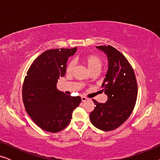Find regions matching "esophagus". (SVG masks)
Segmentation results:
<instances>
[{
	"label": "esophagus",
	"mask_w": 160,
	"mask_h": 160,
	"mask_svg": "<svg viewBox=\"0 0 160 160\" xmlns=\"http://www.w3.org/2000/svg\"><path fill=\"white\" fill-rule=\"evenodd\" d=\"M81 98H82V102H85L87 100V98L86 97H84V96H82Z\"/></svg>",
	"instance_id": "obj_1"
}]
</instances>
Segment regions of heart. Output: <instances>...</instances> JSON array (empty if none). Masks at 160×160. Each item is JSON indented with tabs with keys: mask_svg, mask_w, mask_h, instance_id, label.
Returning <instances> with one entry per match:
<instances>
[{
	"mask_svg": "<svg viewBox=\"0 0 160 160\" xmlns=\"http://www.w3.org/2000/svg\"><path fill=\"white\" fill-rule=\"evenodd\" d=\"M82 60L92 73H98L103 66V60L101 57L96 55V54H89V55L85 56L83 58ZM75 65L76 62L74 60H70L67 63L66 67H65V73L67 75L71 76L73 73Z\"/></svg>",
	"mask_w": 160,
	"mask_h": 160,
	"instance_id": "obj_1",
	"label": "heart"
}]
</instances>
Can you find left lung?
<instances>
[{"label":"left lung","mask_w":160,"mask_h":160,"mask_svg":"<svg viewBox=\"0 0 160 160\" xmlns=\"http://www.w3.org/2000/svg\"><path fill=\"white\" fill-rule=\"evenodd\" d=\"M97 48L108 59V70L102 84L108 100L100 103L92 99L95 106L89 117L97 128L111 131L122 125L132 113L137 100V80L132 65L121 52L110 45Z\"/></svg>","instance_id":"8db88e82"}]
</instances>
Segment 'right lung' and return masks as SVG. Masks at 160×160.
Masks as SVG:
<instances>
[{
    "instance_id": "add662e5",
    "label": "right lung",
    "mask_w": 160,
    "mask_h": 160,
    "mask_svg": "<svg viewBox=\"0 0 160 160\" xmlns=\"http://www.w3.org/2000/svg\"><path fill=\"white\" fill-rule=\"evenodd\" d=\"M73 49L47 50L33 61L22 85L25 110L36 125L50 132L62 130L71 122L72 113L82 101L57 89L58 78L65 76L68 57Z\"/></svg>"
}]
</instances>
